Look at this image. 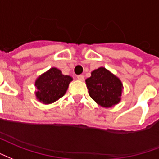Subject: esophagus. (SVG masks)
Instances as JSON below:
<instances>
[{"label":"esophagus","instance_id":"34e87169","mask_svg":"<svg viewBox=\"0 0 159 159\" xmlns=\"http://www.w3.org/2000/svg\"><path fill=\"white\" fill-rule=\"evenodd\" d=\"M77 79H78L79 80L83 81L84 80V75H78V76H77Z\"/></svg>","mask_w":159,"mask_h":159}]
</instances>
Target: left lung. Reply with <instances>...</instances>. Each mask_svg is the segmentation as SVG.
Listing matches in <instances>:
<instances>
[{
  "label": "left lung",
  "instance_id": "1",
  "mask_svg": "<svg viewBox=\"0 0 159 159\" xmlns=\"http://www.w3.org/2000/svg\"><path fill=\"white\" fill-rule=\"evenodd\" d=\"M90 97L98 105L112 107L121 101L123 86L119 77L104 67L91 72V77L85 80Z\"/></svg>",
  "mask_w": 159,
  "mask_h": 159
}]
</instances>
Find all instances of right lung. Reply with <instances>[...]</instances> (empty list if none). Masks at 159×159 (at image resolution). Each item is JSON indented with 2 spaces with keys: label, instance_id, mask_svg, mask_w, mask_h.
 Listing matches in <instances>:
<instances>
[{
  "label": "right lung",
  "instance_id": "1",
  "mask_svg": "<svg viewBox=\"0 0 159 159\" xmlns=\"http://www.w3.org/2000/svg\"><path fill=\"white\" fill-rule=\"evenodd\" d=\"M72 80L71 76L62 75L60 69L51 68L35 80L36 99L43 104L55 102L65 95Z\"/></svg>",
  "mask_w": 159,
  "mask_h": 159
}]
</instances>
